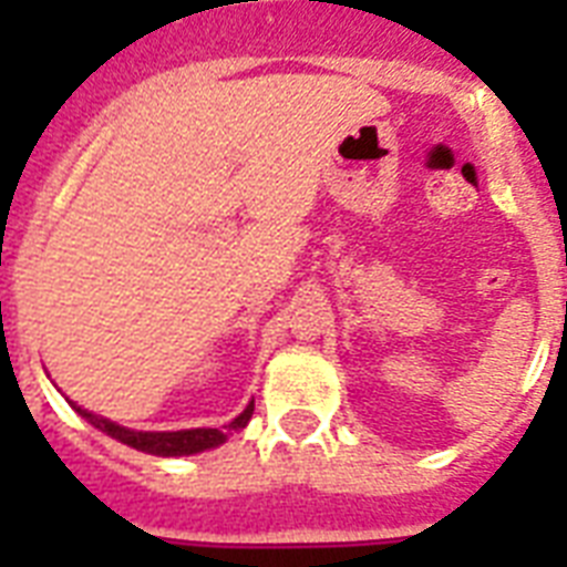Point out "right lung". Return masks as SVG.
Here are the masks:
<instances>
[{
    "mask_svg": "<svg viewBox=\"0 0 567 567\" xmlns=\"http://www.w3.org/2000/svg\"><path fill=\"white\" fill-rule=\"evenodd\" d=\"M75 412L82 414L84 421L93 423L96 430H102L111 439L123 441L128 447L141 450V453H150V456H190V453H203V450H212L217 444L226 441L231 430H244L247 421L252 417V409L256 403H249L244 412L235 417V421L226 426V430H179V432H137V430H126V426H120L114 421H105L100 414L87 412L82 405H73Z\"/></svg>",
    "mask_w": 567,
    "mask_h": 567,
    "instance_id": "obj_1",
    "label": "right lung"
}]
</instances>
